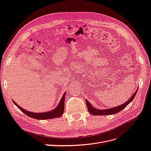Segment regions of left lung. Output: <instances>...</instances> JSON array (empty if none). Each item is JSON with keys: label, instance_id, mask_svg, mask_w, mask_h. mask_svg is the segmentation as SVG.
I'll return each instance as SVG.
<instances>
[{"label": "left lung", "instance_id": "obj_1", "mask_svg": "<svg viewBox=\"0 0 151 151\" xmlns=\"http://www.w3.org/2000/svg\"><path fill=\"white\" fill-rule=\"evenodd\" d=\"M137 90H136L135 92L133 94V96H132V97L129 99L128 101H127L125 103H124L122 105L119 106L117 107H113V108H111V109H104V110H100V109H97L90 104V103L87 101L86 100V104H87V108L88 110L89 111V113L90 114H92V115H110V114H114L118 113V112L121 111L122 110H123L124 107H127L130 103L133 101V98H134L136 96Z\"/></svg>", "mask_w": 151, "mask_h": 151}]
</instances>
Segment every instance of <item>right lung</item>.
Listing matches in <instances>:
<instances>
[{"instance_id": "right-lung-1", "label": "right lung", "mask_w": 151, "mask_h": 151, "mask_svg": "<svg viewBox=\"0 0 151 151\" xmlns=\"http://www.w3.org/2000/svg\"><path fill=\"white\" fill-rule=\"evenodd\" d=\"M65 93H64L63 97L61 98V101H60L59 105L57 106L55 109H53L52 111H50L49 112H47V113H32V112H29L28 111H26L25 109L21 108L20 106H19L16 103L12 101L14 104L18 107V108L24 113L26 115L30 118H33L37 119H52L55 118H59L63 114L64 109V99H65Z\"/></svg>"}]
</instances>
